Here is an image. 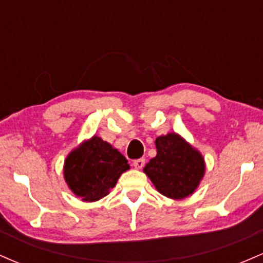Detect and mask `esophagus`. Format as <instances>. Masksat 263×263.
Wrapping results in <instances>:
<instances>
[{
  "label": "esophagus",
  "mask_w": 263,
  "mask_h": 263,
  "mask_svg": "<svg viewBox=\"0 0 263 263\" xmlns=\"http://www.w3.org/2000/svg\"><path fill=\"white\" fill-rule=\"evenodd\" d=\"M144 163H146V159H144V158L135 159V161H134V167L136 168V170H141V168H143Z\"/></svg>",
  "instance_id": "1"
}]
</instances>
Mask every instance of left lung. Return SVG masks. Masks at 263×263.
Wrapping results in <instances>:
<instances>
[{
    "label": "left lung",
    "instance_id": "1",
    "mask_svg": "<svg viewBox=\"0 0 263 263\" xmlns=\"http://www.w3.org/2000/svg\"><path fill=\"white\" fill-rule=\"evenodd\" d=\"M155 143L157 156L147 163L144 173L165 197H188L204 176L203 157L176 134L161 136Z\"/></svg>",
    "mask_w": 263,
    "mask_h": 263
}]
</instances>
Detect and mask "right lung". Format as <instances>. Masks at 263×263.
I'll list each match as a JSON object with an SVG mask.
<instances>
[{
	"mask_svg": "<svg viewBox=\"0 0 263 263\" xmlns=\"http://www.w3.org/2000/svg\"><path fill=\"white\" fill-rule=\"evenodd\" d=\"M127 170L129 165L125 156L93 136L68 156L64 178L75 195L85 201H96L106 197Z\"/></svg>",
	"mask_w": 263,
	"mask_h": 263,
	"instance_id": "right-lung-1",
	"label": "right lung"
}]
</instances>
